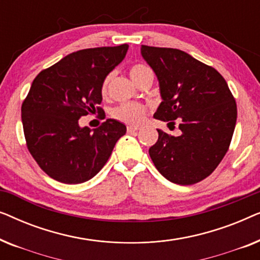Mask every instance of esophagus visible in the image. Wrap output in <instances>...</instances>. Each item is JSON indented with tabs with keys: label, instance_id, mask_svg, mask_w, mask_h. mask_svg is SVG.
Listing matches in <instances>:
<instances>
[{
	"label": "esophagus",
	"instance_id": "obj_1",
	"mask_svg": "<svg viewBox=\"0 0 260 260\" xmlns=\"http://www.w3.org/2000/svg\"><path fill=\"white\" fill-rule=\"evenodd\" d=\"M140 130L138 126H127V133H135V131Z\"/></svg>",
	"mask_w": 260,
	"mask_h": 260
}]
</instances>
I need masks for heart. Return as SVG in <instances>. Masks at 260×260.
<instances>
[{
  "instance_id": "heart-1",
  "label": "heart",
  "mask_w": 260,
  "mask_h": 260,
  "mask_svg": "<svg viewBox=\"0 0 260 260\" xmlns=\"http://www.w3.org/2000/svg\"><path fill=\"white\" fill-rule=\"evenodd\" d=\"M147 70H149L148 67L142 65V63H135V65L131 66L129 69V74L134 83H136L138 78L142 76V73H144ZM110 79H111V76H108L103 80V95H105L106 92H108ZM145 115H147V109L143 105L136 104V103H124V104H120L112 110V116L116 119L125 124H129V125H138V124H141L145 118Z\"/></svg>"
}]
</instances>
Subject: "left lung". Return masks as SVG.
<instances>
[{"mask_svg":"<svg viewBox=\"0 0 260 260\" xmlns=\"http://www.w3.org/2000/svg\"><path fill=\"white\" fill-rule=\"evenodd\" d=\"M141 53L158 79L162 102L154 117L175 125L180 136L157 130L149 149L156 169L170 182L188 186L214 172L229 150L237 104L218 71L176 48L142 45Z\"/></svg>","mask_w":260,"mask_h":260,"instance_id":"left-lung-1","label":"left lung"}]
</instances>
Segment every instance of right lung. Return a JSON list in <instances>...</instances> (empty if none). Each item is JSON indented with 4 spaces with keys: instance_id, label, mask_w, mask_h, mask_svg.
<instances>
[{
    "instance_id": "1",
    "label": "right lung",
    "mask_w": 260,
    "mask_h": 260,
    "mask_svg": "<svg viewBox=\"0 0 260 260\" xmlns=\"http://www.w3.org/2000/svg\"><path fill=\"white\" fill-rule=\"evenodd\" d=\"M129 46L73 52L35 77L21 108L27 148L49 177L67 184L97 175L126 126L106 119L91 131L79 119L97 111L102 118V84L125 58Z\"/></svg>"
}]
</instances>
